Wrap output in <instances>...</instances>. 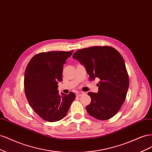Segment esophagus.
<instances>
[{"instance_id":"1","label":"esophagus","mask_w":152,"mask_h":152,"mask_svg":"<svg viewBox=\"0 0 152 152\" xmlns=\"http://www.w3.org/2000/svg\"><path fill=\"white\" fill-rule=\"evenodd\" d=\"M83 94H85L84 92H83V91H77V92L76 93V96H81V95H83Z\"/></svg>"}]
</instances>
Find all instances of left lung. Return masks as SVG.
I'll return each instance as SVG.
<instances>
[{
  "label": "left lung",
  "mask_w": 152,
  "mask_h": 152,
  "mask_svg": "<svg viewBox=\"0 0 152 152\" xmlns=\"http://www.w3.org/2000/svg\"><path fill=\"white\" fill-rule=\"evenodd\" d=\"M72 57L85 67L90 80H100L97 94L88 93L91 99L86 107L88 113L99 120L114 116L123 104L129 84L120 53L109 46L91 47L78 50Z\"/></svg>",
  "instance_id": "left-lung-1"
}]
</instances>
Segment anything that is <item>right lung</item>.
I'll list each match as a JSON object with an SVG mask.
<instances>
[{"instance_id":"add662e5","label":"right lung","mask_w":152,"mask_h":152,"mask_svg":"<svg viewBox=\"0 0 152 152\" xmlns=\"http://www.w3.org/2000/svg\"><path fill=\"white\" fill-rule=\"evenodd\" d=\"M73 52H42L31 58L24 78V92L29 104L41 118L56 122L64 117L76 95L58 94V82L62 81L63 64Z\"/></svg>"}]
</instances>
